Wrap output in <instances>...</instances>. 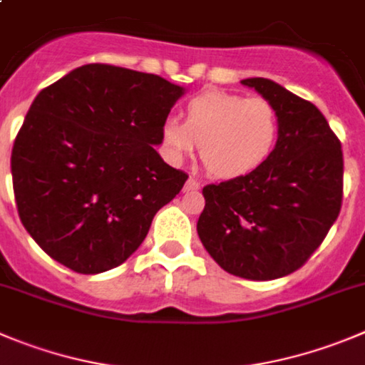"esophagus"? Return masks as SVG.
Here are the masks:
<instances>
[{
    "label": "esophagus",
    "instance_id": "obj_1",
    "mask_svg": "<svg viewBox=\"0 0 365 365\" xmlns=\"http://www.w3.org/2000/svg\"><path fill=\"white\" fill-rule=\"evenodd\" d=\"M200 189V183L196 182L194 178H189L185 182V187H183V190H187V192H190V190H198Z\"/></svg>",
    "mask_w": 365,
    "mask_h": 365
}]
</instances>
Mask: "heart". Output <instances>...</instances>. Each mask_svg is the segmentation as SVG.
Instances as JSON below:
<instances>
[{
    "label": "heart",
    "mask_w": 365,
    "mask_h": 365,
    "mask_svg": "<svg viewBox=\"0 0 365 365\" xmlns=\"http://www.w3.org/2000/svg\"><path fill=\"white\" fill-rule=\"evenodd\" d=\"M160 138L173 162L189 158L200 148L209 175L236 180L252 175L274 155L281 138V117L270 101L209 90L190 98L183 122L167 118Z\"/></svg>",
    "instance_id": "1"
}]
</instances>
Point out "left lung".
I'll return each mask as SVG.
<instances>
[{"label":"left lung","mask_w":365,"mask_h":365,"mask_svg":"<svg viewBox=\"0 0 365 365\" xmlns=\"http://www.w3.org/2000/svg\"><path fill=\"white\" fill-rule=\"evenodd\" d=\"M241 84L277 108L281 138L252 175L203 187L205 209L196 229L225 272L270 281L301 268L339 217L342 148L312 102L263 77Z\"/></svg>","instance_id":"8db88e82"}]
</instances>
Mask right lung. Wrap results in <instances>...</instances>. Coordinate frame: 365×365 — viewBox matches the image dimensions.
Segmentation results:
<instances>
[{
    "mask_svg": "<svg viewBox=\"0 0 365 365\" xmlns=\"http://www.w3.org/2000/svg\"><path fill=\"white\" fill-rule=\"evenodd\" d=\"M185 88L158 75L84 64L39 91L12 148L26 232L77 274H101L140 247L189 176L156 153Z\"/></svg>",
    "mask_w": 365,
    "mask_h": 365,
    "instance_id": "1",
    "label": "right lung"
}]
</instances>
